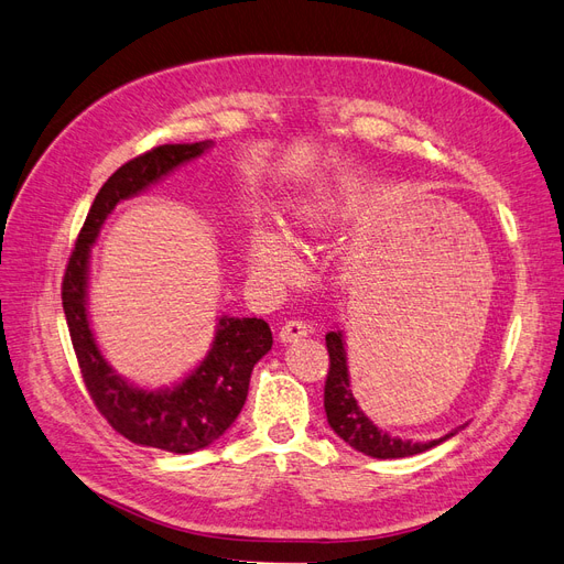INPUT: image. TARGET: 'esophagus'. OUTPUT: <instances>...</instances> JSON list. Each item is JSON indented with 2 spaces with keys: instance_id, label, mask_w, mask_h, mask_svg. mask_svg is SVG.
Wrapping results in <instances>:
<instances>
[{
  "instance_id": "1",
  "label": "esophagus",
  "mask_w": 564,
  "mask_h": 564,
  "mask_svg": "<svg viewBox=\"0 0 564 564\" xmlns=\"http://www.w3.org/2000/svg\"><path fill=\"white\" fill-rule=\"evenodd\" d=\"M308 335V325L304 323V321H288L283 328H281V333H279V339L283 341V344H290V341H297V339H302V337H306Z\"/></svg>"
}]
</instances>
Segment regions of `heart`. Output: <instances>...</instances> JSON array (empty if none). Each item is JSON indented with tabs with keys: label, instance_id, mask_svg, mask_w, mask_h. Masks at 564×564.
Listing matches in <instances>:
<instances>
[{
	"label": "heart",
	"instance_id": "b5f03b06",
	"mask_svg": "<svg viewBox=\"0 0 564 564\" xmlns=\"http://www.w3.org/2000/svg\"><path fill=\"white\" fill-rule=\"evenodd\" d=\"M300 225L306 231H314L321 225V215L316 210H304ZM248 262L252 274L267 281H288L297 269L295 252L290 248L285 236L269 227H262L252 234L248 246Z\"/></svg>",
	"mask_w": 564,
	"mask_h": 564
}]
</instances>
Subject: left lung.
Listing matches in <instances>:
<instances>
[{
    "mask_svg": "<svg viewBox=\"0 0 564 564\" xmlns=\"http://www.w3.org/2000/svg\"><path fill=\"white\" fill-rule=\"evenodd\" d=\"M325 347L330 354V370L325 377V393H323V405L325 414H328L330 429L339 435L344 443H349L354 449L368 454L375 459H401L412 457V454H422L435 445L445 443L452 438L454 433H459L464 426L449 431L443 438H435L429 443H414L403 441L379 431L362 410L358 408L351 384H349V366H347V349H344L341 333H328L325 335Z\"/></svg>",
    "mask_w": 564,
    "mask_h": 564,
    "instance_id": "1",
    "label": "left lung"
}]
</instances>
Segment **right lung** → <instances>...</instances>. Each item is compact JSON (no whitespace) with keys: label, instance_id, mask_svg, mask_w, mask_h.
Segmentation results:
<instances>
[{"label":"right lung","instance_id":"add662e5","mask_svg":"<svg viewBox=\"0 0 564 564\" xmlns=\"http://www.w3.org/2000/svg\"><path fill=\"white\" fill-rule=\"evenodd\" d=\"M210 142L161 144L112 173L100 187L77 236L65 276L63 308L88 395L98 412L123 438L142 447L189 454L215 443L239 416L256 362L271 349V330L262 318H229L217 323L208 356L173 389L148 391L121 379L98 349L86 314L88 252L105 217L123 198L135 196L180 163L204 154Z\"/></svg>","mask_w":564,"mask_h":564}]
</instances>
